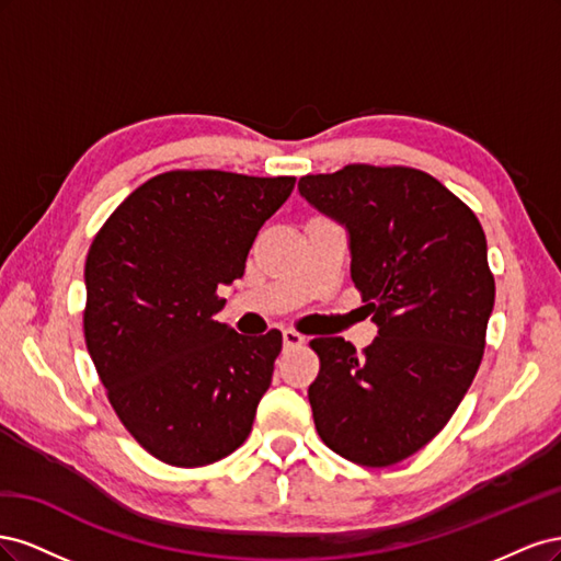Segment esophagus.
I'll use <instances>...</instances> for the list:
<instances>
[{
	"label": "esophagus",
	"instance_id": "1",
	"mask_svg": "<svg viewBox=\"0 0 561 561\" xmlns=\"http://www.w3.org/2000/svg\"><path fill=\"white\" fill-rule=\"evenodd\" d=\"M304 342H307V339H304L299 332H295V330H285L283 332V344H285V348H299Z\"/></svg>",
	"mask_w": 561,
	"mask_h": 561
}]
</instances>
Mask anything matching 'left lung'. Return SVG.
<instances>
[{
    "instance_id": "obj_1",
    "label": "left lung",
    "mask_w": 561,
    "mask_h": 561,
    "mask_svg": "<svg viewBox=\"0 0 561 561\" xmlns=\"http://www.w3.org/2000/svg\"><path fill=\"white\" fill-rule=\"evenodd\" d=\"M299 194L348 231L351 278L379 336L363 355L318 336L309 386L322 443L383 468L447 426L484 353L496 285L480 219L433 175L351 163L299 180Z\"/></svg>"
}]
</instances>
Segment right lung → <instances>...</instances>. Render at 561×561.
<instances>
[{"label": "right lung", "mask_w": 561, "mask_h": 561, "mask_svg": "<svg viewBox=\"0 0 561 561\" xmlns=\"http://www.w3.org/2000/svg\"><path fill=\"white\" fill-rule=\"evenodd\" d=\"M295 178L171 171L147 180L91 243L83 336L126 431L159 461L198 468L239 449L283 334L215 320L254 236Z\"/></svg>", "instance_id": "1"}]
</instances>
